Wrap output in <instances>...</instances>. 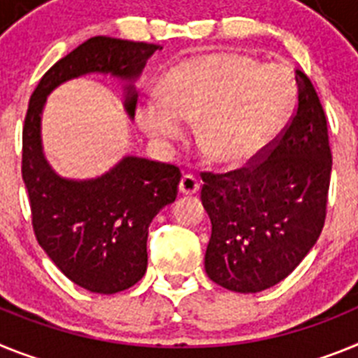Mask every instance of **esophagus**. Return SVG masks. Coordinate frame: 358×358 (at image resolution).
<instances>
[{"mask_svg":"<svg viewBox=\"0 0 358 358\" xmlns=\"http://www.w3.org/2000/svg\"><path fill=\"white\" fill-rule=\"evenodd\" d=\"M180 192L182 194H196L200 191V182L196 180V176L192 175H183L182 180H180Z\"/></svg>","mask_w":358,"mask_h":358,"instance_id":"esophagus-1","label":"esophagus"}]
</instances>
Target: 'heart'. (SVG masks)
I'll return each instance as SVG.
<instances>
[{"mask_svg": "<svg viewBox=\"0 0 358 358\" xmlns=\"http://www.w3.org/2000/svg\"><path fill=\"white\" fill-rule=\"evenodd\" d=\"M162 97L141 102L136 119L155 138L196 124V145L217 166H241L265 148L287 117L295 85L285 68L241 54H207L171 68Z\"/></svg>", "mask_w": 358, "mask_h": 358, "instance_id": "b5f03b06", "label": "heart"}]
</instances>
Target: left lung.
<instances>
[{
	"label": "left lung",
	"instance_id": "1",
	"mask_svg": "<svg viewBox=\"0 0 358 358\" xmlns=\"http://www.w3.org/2000/svg\"><path fill=\"white\" fill-rule=\"evenodd\" d=\"M295 115L259 160L201 175V203L213 223L205 272L227 290L256 294L278 285L324 227L331 173L326 115L304 71L295 70Z\"/></svg>",
	"mask_w": 358,
	"mask_h": 358
}]
</instances>
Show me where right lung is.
<instances>
[{"instance_id": "right-lung-1", "label": "right lung", "mask_w": 358, "mask_h": 358, "mask_svg": "<svg viewBox=\"0 0 358 358\" xmlns=\"http://www.w3.org/2000/svg\"><path fill=\"white\" fill-rule=\"evenodd\" d=\"M162 46L115 37H92L59 59L34 90L23 126V173L36 238L70 281L93 294H117L148 268V231L153 217L176 200V166L124 157L90 180L59 176L43 153L41 115L59 85L86 73H110L126 83L124 108L135 117V80Z\"/></svg>"}]
</instances>
